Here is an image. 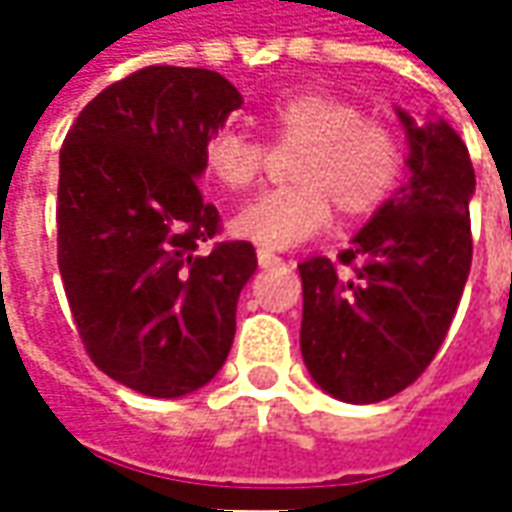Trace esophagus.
<instances>
[{
  "instance_id": "esophagus-1",
  "label": "esophagus",
  "mask_w": 512,
  "mask_h": 512,
  "mask_svg": "<svg viewBox=\"0 0 512 512\" xmlns=\"http://www.w3.org/2000/svg\"><path fill=\"white\" fill-rule=\"evenodd\" d=\"M256 259H259V265H262V267H276V265H282V256H276V253H270L267 247H259V250H256Z\"/></svg>"
}]
</instances>
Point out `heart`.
I'll return each instance as SVG.
<instances>
[{"mask_svg":"<svg viewBox=\"0 0 512 512\" xmlns=\"http://www.w3.org/2000/svg\"><path fill=\"white\" fill-rule=\"evenodd\" d=\"M265 122L279 148L299 145L293 185L267 190L233 216L247 242L287 250L322 233L333 205L347 219L367 216L390 196L402 173L399 133L325 90H302L267 105ZM202 168L225 187L247 190L265 168V148L236 128L213 130L202 145Z\"/></svg>","mask_w":512,"mask_h":512,"instance_id":"obj_1","label":"heart"}]
</instances>
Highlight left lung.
I'll use <instances>...</instances> for the list:
<instances>
[{
	"label": "left lung",
	"instance_id": "8db88e82",
	"mask_svg": "<svg viewBox=\"0 0 512 512\" xmlns=\"http://www.w3.org/2000/svg\"><path fill=\"white\" fill-rule=\"evenodd\" d=\"M407 133V182L339 253L302 273V359L333 399L384 402L402 393L442 347L470 276V199L476 173L462 136L442 116Z\"/></svg>",
	"mask_w": 512,
	"mask_h": 512
}]
</instances>
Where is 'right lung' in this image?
<instances>
[{"instance_id": "1", "label": "right lung", "mask_w": 512, "mask_h": 512, "mask_svg": "<svg viewBox=\"0 0 512 512\" xmlns=\"http://www.w3.org/2000/svg\"><path fill=\"white\" fill-rule=\"evenodd\" d=\"M242 93L205 68H150L82 110L59 153V273L93 364L153 399L205 387L236 336L250 242L199 247L219 210L199 193L202 145Z\"/></svg>"}]
</instances>
